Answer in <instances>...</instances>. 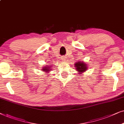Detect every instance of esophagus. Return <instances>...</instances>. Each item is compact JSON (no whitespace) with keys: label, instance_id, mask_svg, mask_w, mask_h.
<instances>
[{"label":"esophagus","instance_id":"obj_1","mask_svg":"<svg viewBox=\"0 0 124 124\" xmlns=\"http://www.w3.org/2000/svg\"><path fill=\"white\" fill-rule=\"evenodd\" d=\"M62 60H63V61H66V57H62Z\"/></svg>","mask_w":124,"mask_h":124}]
</instances>
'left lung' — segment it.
<instances>
[{
    "label": "left lung",
    "instance_id": "obj_1",
    "mask_svg": "<svg viewBox=\"0 0 124 124\" xmlns=\"http://www.w3.org/2000/svg\"><path fill=\"white\" fill-rule=\"evenodd\" d=\"M74 65H75L74 66L76 68V70H77V71L79 72V74L82 73V72H85L87 70V64L83 62L79 61L78 62H77Z\"/></svg>",
    "mask_w": 124,
    "mask_h": 124
}]
</instances>
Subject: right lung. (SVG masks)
<instances>
[{"label":"right lung","instance_id":"1","mask_svg":"<svg viewBox=\"0 0 124 124\" xmlns=\"http://www.w3.org/2000/svg\"><path fill=\"white\" fill-rule=\"evenodd\" d=\"M52 66L51 65V66H44V67H43V68H42V69L41 70L42 71H45L46 72H48L49 71H51V69H52Z\"/></svg>","mask_w":124,"mask_h":124}]
</instances>
